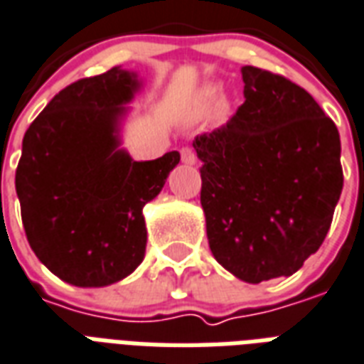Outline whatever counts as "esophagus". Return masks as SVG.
Segmentation results:
<instances>
[{
	"instance_id": "obj_1",
	"label": "esophagus",
	"mask_w": 364,
	"mask_h": 364,
	"mask_svg": "<svg viewBox=\"0 0 364 364\" xmlns=\"http://www.w3.org/2000/svg\"><path fill=\"white\" fill-rule=\"evenodd\" d=\"M181 162L183 164H194V162H196V154H194L193 149H188V146H183V149H181Z\"/></svg>"
}]
</instances>
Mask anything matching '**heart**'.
<instances>
[{
  "mask_svg": "<svg viewBox=\"0 0 364 364\" xmlns=\"http://www.w3.org/2000/svg\"><path fill=\"white\" fill-rule=\"evenodd\" d=\"M221 105H223V97H221L218 87L206 85V87L198 93V97H196L194 114L198 116V118H206V116H212L213 112H218Z\"/></svg>",
  "mask_w": 364,
  "mask_h": 364,
  "instance_id": "obj_1",
  "label": "heart"
}]
</instances>
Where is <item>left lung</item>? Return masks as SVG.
Listing matches in <instances>:
<instances>
[{
  "instance_id": "obj_1",
  "label": "left lung",
  "mask_w": 364,
  "mask_h": 364,
  "mask_svg": "<svg viewBox=\"0 0 364 364\" xmlns=\"http://www.w3.org/2000/svg\"><path fill=\"white\" fill-rule=\"evenodd\" d=\"M244 105L193 146L213 257L250 284L290 277L315 254L343 187L340 133L304 87L242 66Z\"/></svg>"
}]
</instances>
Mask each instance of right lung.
<instances>
[{
  "mask_svg": "<svg viewBox=\"0 0 364 364\" xmlns=\"http://www.w3.org/2000/svg\"><path fill=\"white\" fill-rule=\"evenodd\" d=\"M141 87L120 66L53 97L22 139L15 187L30 248L60 281L114 284L143 262V208L156 198L179 152L137 162L122 149V120Z\"/></svg>",
  "mask_w": 364,
  "mask_h": 364,
  "instance_id": "obj_1",
  "label": "right lung"
}]
</instances>
